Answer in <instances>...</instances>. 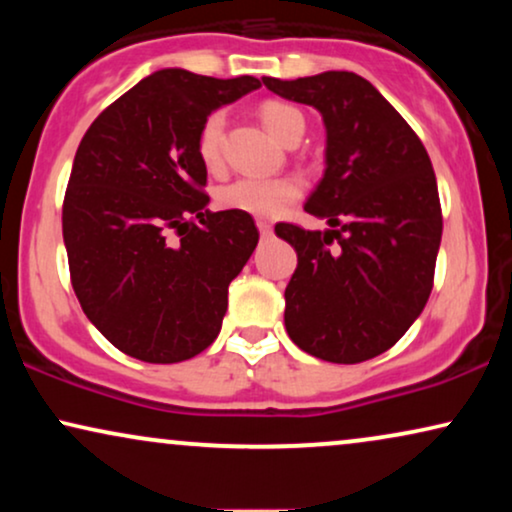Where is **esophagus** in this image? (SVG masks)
I'll return each instance as SVG.
<instances>
[{"instance_id": "obj_1", "label": "esophagus", "mask_w": 512, "mask_h": 512, "mask_svg": "<svg viewBox=\"0 0 512 512\" xmlns=\"http://www.w3.org/2000/svg\"><path fill=\"white\" fill-rule=\"evenodd\" d=\"M256 226H258V233H261L263 237H270L272 235V226L268 221H256Z\"/></svg>"}]
</instances>
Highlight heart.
<instances>
[{
	"instance_id": "1",
	"label": "heart",
	"mask_w": 512,
	"mask_h": 512,
	"mask_svg": "<svg viewBox=\"0 0 512 512\" xmlns=\"http://www.w3.org/2000/svg\"><path fill=\"white\" fill-rule=\"evenodd\" d=\"M258 116L272 137L277 142L289 144L291 139L303 135L305 118L296 107L279 100H265L258 107ZM223 132H226V114L223 111H212L200 125L198 142V158L207 170H216L223 160ZM303 193L298 179L293 177H277V179H254L242 177L230 181L216 193V202L221 209L228 212H240L249 216H261V219H275L286 207L293 205Z\"/></svg>"
}]
</instances>
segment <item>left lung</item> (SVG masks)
<instances>
[{"label": "left lung", "mask_w": 512, "mask_h": 512, "mask_svg": "<svg viewBox=\"0 0 512 512\" xmlns=\"http://www.w3.org/2000/svg\"><path fill=\"white\" fill-rule=\"evenodd\" d=\"M263 83L319 109L326 125V172L305 212L333 230L275 226L298 254L284 291L286 333L317 359L368 361L403 338L431 296L443 235L431 158L359 74L263 76Z\"/></svg>", "instance_id": "8db88e82"}]
</instances>
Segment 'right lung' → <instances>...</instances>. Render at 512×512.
Returning <instances> with one entry per match:
<instances>
[{"mask_svg":"<svg viewBox=\"0 0 512 512\" xmlns=\"http://www.w3.org/2000/svg\"><path fill=\"white\" fill-rule=\"evenodd\" d=\"M256 88L254 76L160 69L83 135L62 237L83 312L123 354L179 363L219 335L228 286L254 254L258 228L249 214L209 212L195 142L214 109Z\"/></svg>","mask_w":512,"mask_h":512,"instance_id":"right-lung-1","label":"right lung"}]
</instances>
